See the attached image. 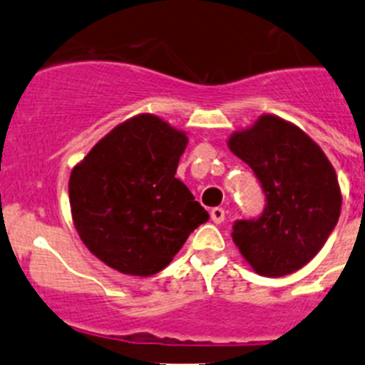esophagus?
<instances>
[{
	"mask_svg": "<svg viewBox=\"0 0 365 365\" xmlns=\"http://www.w3.org/2000/svg\"><path fill=\"white\" fill-rule=\"evenodd\" d=\"M210 217H212V220L215 224L224 222V219H226V210L220 208V206H217V208H212V212H210Z\"/></svg>",
	"mask_w": 365,
	"mask_h": 365,
	"instance_id": "esophagus-1",
	"label": "esophagus"
}]
</instances>
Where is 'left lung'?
I'll use <instances>...</instances> for the list:
<instances>
[{"mask_svg": "<svg viewBox=\"0 0 365 365\" xmlns=\"http://www.w3.org/2000/svg\"><path fill=\"white\" fill-rule=\"evenodd\" d=\"M227 145L252 169L267 201L259 217L233 224V242L257 274H293L319 252L339 220L332 164L305 132L272 114Z\"/></svg>", "mask_w": 365, "mask_h": 365, "instance_id": "left-lung-1", "label": "left lung"}]
</instances>
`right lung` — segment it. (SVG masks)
<instances>
[{"mask_svg": "<svg viewBox=\"0 0 365 365\" xmlns=\"http://www.w3.org/2000/svg\"><path fill=\"white\" fill-rule=\"evenodd\" d=\"M187 135L153 114L113 128L72 169V219L81 240L121 274L168 267L208 213L175 178Z\"/></svg>", "mask_w": 365, "mask_h": 365, "instance_id": "add662e5", "label": "right lung"}]
</instances>
